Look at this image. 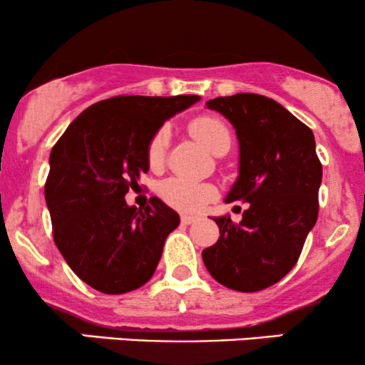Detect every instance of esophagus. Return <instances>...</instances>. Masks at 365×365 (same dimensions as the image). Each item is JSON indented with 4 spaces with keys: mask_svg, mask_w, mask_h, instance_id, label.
<instances>
[{
    "mask_svg": "<svg viewBox=\"0 0 365 365\" xmlns=\"http://www.w3.org/2000/svg\"><path fill=\"white\" fill-rule=\"evenodd\" d=\"M197 220H199L197 216H188V215H182V217H180V221H182L183 225H192V223H195Z\"/></svg>",
    "mask_w": 365,
    "mask_h": 365,
    "instance_id": "34e87169",
    "label": "esophagus"
}]
</instances>
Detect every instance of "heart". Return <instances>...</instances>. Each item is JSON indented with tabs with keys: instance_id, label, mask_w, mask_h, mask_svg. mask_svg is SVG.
<instances>
[{
	"instance_id": "1",
	"label": "heart",
	"mask_w": 365,
	"mask_h": 365,
	"mask_svg": "<svg viewBox=\"0 0 365 365\" xmlns=\"http://www.w3.org/2000/svg\"><path fill=\"white\" fill-rule=\"evenodd\" d=\"M190 132L195 139H199L215 154L220 149L232 145V132L226 127L225 121L216 118V116H199V118L192 120ZM170 139V125H161L149 137L148 144H145V161H148L149 170H163V166L166 163V156H168ZM158 192L163 202H166L170 207H175L183 212L200 211L216 195L215 187L207 185V183L188 182V180L183 178L165 180L159 185Z\"/></svg>"
}]
</instances>
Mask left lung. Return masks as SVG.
<instances>
[{"label":"left lung","mask_w":365,"mask_h":365,"mask_svg":"<svg viewBox=\"0 0 365 365\" xmlns=\"http://www.w3.org/2000/svg\"><path fill=\"white\" fill-rule=\"evenodd\" d=\"M206 104L232 121L240 144V175L226 202L249 207L240 223L216 217L220 238L202 250V261L226 288L264 290L290 273L317 221L322 165L312 130L261 94L242 92Z\"/></svg>","instance_id":"obj_1"}]
</instances>
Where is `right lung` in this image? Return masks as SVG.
<instances>
[{
  "instance_id": "add662e5",
  "label": "right lung",
  "mask_w": 365,
  "mask_h": 365,
  "mask_svg": "<svg viewBox=\"0 0 365 365\" xmlns=\"http://www.w3.org/2000/svg\"><path fill=\"white\" fill-rule=\"evenodd\" d=\"M199 96H115L82 111L53 145L44 195L53 238L94 290L120 295L150 279L180 216L158 197L144 209L125 194L149 170L145 144Z\"/></svg>"
}]
</instances>
